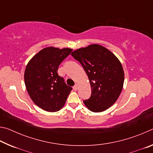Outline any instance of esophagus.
Returning a JSON list of instances; mask_svg holds the SVG:
<instances>
[{
    "mask_svg": "<svg viewBox=\"0 0 153 153\" xmlns=\"http://www.w3.org/2000/svg\"><path fill=\"white\" fill-rule=\"evenodd\" d=\"M73 88H74V90H76H76H77V84H76L74 85V86L73 87Z\"/></svg>",
    "mask_w": 153,
    "mask_h": 153,
    "instance_id": "1",
    "label": "esophagus"
}]
</instances>
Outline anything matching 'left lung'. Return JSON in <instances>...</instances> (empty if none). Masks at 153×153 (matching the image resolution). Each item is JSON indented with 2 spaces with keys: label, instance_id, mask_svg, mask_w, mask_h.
<instances>
[{
  "label": "left lung",
  "instance_id": "1",
  "mask_svg": "<svg viewBox=\"0 0 153 153\" xmlns=\"http://www.w3.org/2000/svg\"><path fill=\"white\" fill-rule=\"evenodd\" d=\"M71 56L78 61L88 77L92 94L84 103L92 112H102L117 100L124 82L122 65L107 48L91 45L74 51Z\"/></svg>",
  "mask_w": 153,
  "mask_h": 153
}]
</instances>
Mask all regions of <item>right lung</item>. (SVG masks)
I'll return each instance as SVG.
<instances>
[{"instance_id": "obj_1", "label": "right lung", "mask_w": 153, "mask_h": 153, "mask_svg": "<svg viewBox=\"0 0 153 153\" xmlns=\"http://www.w3.org/2000/svg\"><path fill=\"white\" fill-rule=\"evenodd\" d=\"M73 51L53 46L43 48L27 63L24 74L25 84L31 99L48 112L63 107L72 88L59 76V65Z\"/></svg>"}]
</instances>
